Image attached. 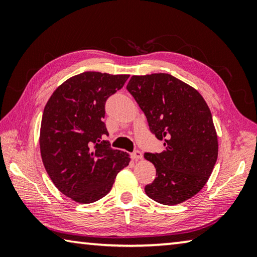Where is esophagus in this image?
Wrapping results in <instances>:
<instances>
[{
  "label": "esophagus",
  "instance_id": "1",
  "mask_svg": "<svg viewBox=\"0 0 257 257\" xmlns=\"http://www.w3.org/2000/svg\"><path fill=\"white\" fill-rule=\"evenodd\" d=\"M132 158L135 161H138V160H142L143 159V154L141 151H135L134 153H132Z\"/></svg>",
  "mask_w": 257,
  "mask_h": 257
}]
</instances>
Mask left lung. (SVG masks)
Here are the masks:
<instances>
[{
  "label": "left lung",
  "instance_id": "1",
  "mask_svg": "<svg viewBox=\"0 0 257 257\" xmlns=\"http://www.w3.org/2000/svg\"><path fill=\"white\" fill-rule=\"evenodd\" d=\"M127 89L145 113L151 132L164 142L161 153L144 155L156 169L146 195L163 205L195 196L210 178L219 151L205 99L169 73L133 76Z\"/></svg>",
  "mask_w": 257,
  "mask_h": 257
}]
</instances>
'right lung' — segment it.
Listing matches in <instances>:
<instances>
[{
    "mask_svg": "<svg viewBox=\"0 0 257 257\" xmlns=\"http://www.w3.org/2000/svg\"><path fill=\"white\" fill-rule=\"evenodd\" d=\"M129 75L87 71L73 76L51 95L42 116L40 149L47 175L61 193L89 204L105 196L129 154L102 141L108 135L106 99Z\"/></svg>",
    "mask_w": 257,
    "mask_h": 257,
    "instance_id": "obj_1",
    "label": "right lung"
}]
</instances>
